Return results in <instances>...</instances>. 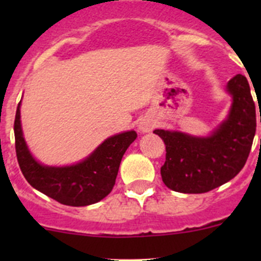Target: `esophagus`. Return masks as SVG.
<instances>
[{
  "label": "esophagus",
  "instance_id": "1",
  "mask_svg": "<svg viewBox=\"0 0 261 261\" xmlns=\"http://www.w3.org/2000/svg\"><path fill=\"white\" fill-rule=\"evenodd\" d=\"M154 127H155V122L150 120V118L144 117L141 118L140 122H139V130H140L141 133H150Z\"/></svg>",
  "mask_w": 261,
  "mask_h": 261
}]
</instances>
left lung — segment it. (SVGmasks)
Returning <instances> with one entry per match:
<instances>
[{"label":"left lung","instance_id":"8db88e82","mask_svg":"<svg viewBox=\"0 0 261 261\" xmlns=\"http://www.w3.org/2000/svg\"><path fill=\"white\" fill-rule=\"evenodd\" d=\"M227 92L232 96L230 114L212 135L196 138L178 131L154 130L165 144L160 174L172 191L206 193L235 178L244 168L256 131L255 103L244 75L230 80Z\"/></svg>","mask_w":261,"mask_h":261}]
</instances>
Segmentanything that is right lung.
<instances>
[{"instance_id":"right-lung-1","label":"right lung","mask_w":261,"mask_h":261,"mask_svg":"<svg viewBox=\"0 0 261 261\" xmlns=\"http://www.w3.org/2000/svg\"><path fill=\"white\" fill-rule=\"evenodd\" d=\"M20 103L15 116V147L18 165L29 184L59 203L73 207L97 203L110 194L121 159L138 134L131 130L111 136L78 164L46 167L29 151L21 128Z\"/></svg>"}]
</instances>
